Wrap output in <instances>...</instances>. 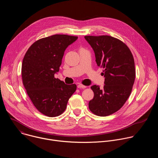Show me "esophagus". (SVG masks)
Instances as JSON below:
<instances>
[{
    "label": "esophagus",
    "mask_w": 158,
    "mask_h": 158,
    "mask_svg": "<svg viewBox=\"0 0 158 158\" xmlns=\"http://www.w3.org/2000/svg\"><path fill=\"white\" fill-rule=\"evenodd\" d=\"M77 87L79 89H85V88H86V86H85L81 84H79L77 85Z\"/></svg>",
    "instance_id": "34e87169"
}]
</instances>
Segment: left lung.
Segmentation results:
<instances>
[{"mask_svg":"<svg viewBox=\"0 0 158 158\" xmlns=\"http://www.w3.org/2000/svg\"><path fill=\"white\" fill-rule=\"evenodd\" d=\"M93 48L98 66L104 69L101 89L91 87L94 98L89 102L91 111L99 116L114 113L124 104L132 91L136 76L132 54L121 40L109 35L84 37Z\"/></svg>","mask_w":158,"mask_h":158,"instance_id":"8db88e82","label":"left lung"}]
</instances>
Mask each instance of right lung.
<instances>
[{"mask_svg": "<svg viewBox=\"0 0 158 158\" xmlns=\"http://www.w3.org/2000/svg\"><path fill=\"white\" fill-rule=\"evenodd\" d=\"M77 38L56 34L40 39L29 48L23 59L24 86L36 109L47 116L60 115L76 90V84H65L54 74L59 71L66 48Z\"/></svg>", "mask_w": 158, "mask_h": 158, "instance_id": "add662e5", "label": "right lung"}]
</instances>
